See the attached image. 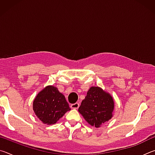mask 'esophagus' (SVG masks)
Instances as JSON below:
<instances>
[{"mask_svg": "<svg viewBox=\"0 0 155 155\" xmlns=\"http://www.w3.org/2000/svg\"><path fill=\"white\" fill-rule=\"evenodd\" d=\"M70 107H71V109H77L78 107H79V103H76L74 104H72L71 105H70Z\"/></svg>", "mask_w": 155, "mask_h": 155, "instance_id": "1", "label": "esophagus"}]
</instances>
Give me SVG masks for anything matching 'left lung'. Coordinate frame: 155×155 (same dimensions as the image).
Segmentation results:
<instances>
[{"mask_svg":"<svg viewBox=\"0 0 155 155\" xmlns=\"http://www.w3.org/2000/svg\"><path fill=\"white\" fill-rule=\"evenodd\" d=\"M114 102L112 97L98 87H91L81 102L78 112L90 125L96 128L112 117Z\"/></svg>","mask_w":155,"mask_h":155,"instance_id":"left-lung-1","label":"left lung"}]
</instances>
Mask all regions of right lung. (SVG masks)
I'll return each mask as SVG.
<instances>
[{
  "label": "right lung",
  "mask_w": 155,
  "mask_h": 155,
  "mask_svg": "<svg viewBox=\"0 0 155 155\" xmlns=\"http://www.w3.org/2000/svg\"><path fill=\"white\" fill-rule=\"evenodd\" d=\"M33 110L41 122L53 124L70 109L65 96L53 86H47L33 101Z\"/></svg>",
  "instance_id": "obj_1"
}]
</instances>
